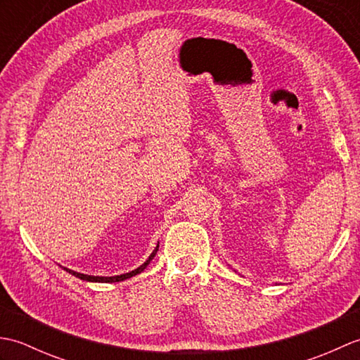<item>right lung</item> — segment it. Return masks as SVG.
<instances>
[{"label":"right lung","mask_w":360,"mask_h":360,"mask_svg":"<svg viewBox=\"0 0 360 360\" xmlns=\"http://www.w3.org/2000/svg\"><path fill=\"white\" fill-rule=\"evenodd\" d=\"M158 249H159V246H156V249L153 250V254L148 257L147 262H145L142 266L137 267V269H134V271H131V272H128V274L116 275V277H94V275H85V274H79V272H75V271L66 269V267H65V269H66L68 272H70V274L75 275V277H79L80 280H85V281H101V283H114V281H122V280H127V278H129V277H134V275H137V274H141V272L145 269V267H147V266L150 264L151 259L155 258V255H156Z\"/></svg>","instance_id":"1"}]
</instances>
